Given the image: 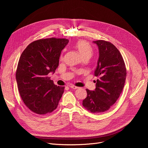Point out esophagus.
<instances>
[{
    "label": "esophagus",
    "mask_w": 148,
    "mask_h": 148,
    "mask_svg": "<svg viewBox=\"0 0 148 148\" xmlns=\"http://www.w3.org/2000/svg\"><path fill=\"white\" fill-rule=\"evenodd\" d=\"M70 87L71 88H73V89H78L79 87L74 86V85H70Z\"/></svg>",
    "instance_id": "obj_1"
}]
</instances>
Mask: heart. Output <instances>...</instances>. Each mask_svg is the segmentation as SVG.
I'll return each instance as SVG.
<instances>
[{
	"label": "heart",
	"mask_w": 148,
	"mask_h": 148,
	"mask_svg": "<svg viewBox=\"0 0 148 148\" xmlns=\"http://www.w3.org/2000/svg\"><path fill=\"white\" fill-rule=\"evenodd\" d=\"M75 48L78 50L81 56L84 57H90L92 53L93 50L91 46L85 40H78L77 43L75 44ZM62 58V56H61L60 59Z\"/></svg>",
	"instance_id": "b5f03b06"
}]
</instances>
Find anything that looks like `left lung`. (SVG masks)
I'll return each mask as SVG.
<instances>
[{"label": "left lung", "instance_id": "left-lung-1", "mask_svg": "<svg viewBox=\"0 0 148 148\" xmlns=\"http://www.w3.org/2000/svg\"><path fill=\"white\" fill-rule=\"evenodd\" d=\"M99 49V58L94 74L98 79L94 91L86 89L87 97L82 105L92 113L108 111L118 99L125 82L126 69L122 56L111 43L94 41Z\"/></svg>", "mask_w": 148, "mask_h": 148}]
</instances>
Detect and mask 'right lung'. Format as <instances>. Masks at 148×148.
I'll list each match as a JSON object with an SVG mask.
<instances>
[{
  "mask_svg": "<svg viewBox=\"0 0 148 148\" xmlns=\"http://www.w3.org/2000/svg\"><path fill=\"white\" fill-rule=\"evenodd\" d=\"M66 38H42L29 44L21 54L16 70L18 90L26 106L33 112L46 115L58 105L64 87L57 86L48 76L58 66Z\"/></svg>",
  "mask_w": 148,
  "mask_h": 148,
  "instance_id": "1",
  "label": "right lung"
}]
</instances>
